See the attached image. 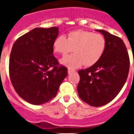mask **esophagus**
<instances>
[{
    "instance_id": "1",
    "label": "esophagus",
    "mask_w": 134,
    "mask_h": 134,
    "mask_svg": "<svg viewBox=\"0 0 134 134\" xmlns=\"http://www.w3.org/2000/svg\"><path fill=\"white\" fill-rule=\"evenodd\" d=\"M75 70H71V69L70 68H68V74H71V73H74L75 72Z\"/></svg>"
}]
</instances>
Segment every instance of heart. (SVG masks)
<instances>
[{
    "label": "heart",
    "mask_w": 134,
    "mask_h": 134,
    "mask_svg": "<svg viewBox=\"0 0 134 134\" xmlns=\"http://www.w3.org/2000/svg\"><path fill=\"white\" fill-rule=\"evenodd\" d=\"M53 46L54 51L62 55L71 52L74 49V53L63 58L60 63L70 68H77L83 64L91 66L98 62L104 53L106 42L101 34L77 30L70 32L66 38L58 36Z\"/></svg>",
    "instance_id": "b5f03b06"
}]
</instances>
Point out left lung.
Here are the masks:
<instances>
[{"instance_id": "1", "label": "left lung", "mask_w": 134, "mask_h": 134, "mask_svg": "<svg viewBox=\"0 0 134 134\" xmlns=\"http://www.w3.org/2000/svg\"><path fill=\"white\" fill-rule=\"evenodd\" d=\"M106 42L104 53L98 62L78 71L79 98L88 105L100 107L113 100L126 81L130 59L124 42L104 30H96Z\"/></svg>"}]
</instances>
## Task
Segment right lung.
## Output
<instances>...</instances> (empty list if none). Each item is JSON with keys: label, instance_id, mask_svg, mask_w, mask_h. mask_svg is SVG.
I'll use <instances>...</instances> for the list:
<instances>
[{"label": "right lung", "instance_id": "obj_1", "mask_svg": "<svg viewBox=\"0 0 134 134\" xmlns=\"http://www.w3.org/2000/svg\"><path fill=\"white\" fill-rule=\"evenodd\" d=\"M59 28H35L18 38L10 53L9 72L14 89L24 100L41 105L55 97L68 70L53 55Z\"/></svg>", "mask_w": 134, "mask_h": 134}]
</instances>
